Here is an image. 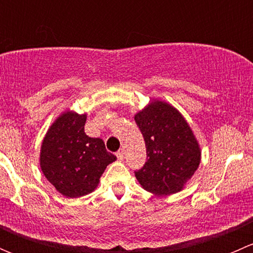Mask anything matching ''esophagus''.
<instances>
[{
  "instance_id": "1",
  "label": "esophagus",
  "mask_w": 253,
  "mask_h": 253,
  "mask_svg": "<svg viewBox=\"0 0 253 253\" xmlns=\"http://www.w3.org/2000/svg\"><path fill=\"white\" fill-rule=\"evenodd\" d=\"M116 157H117V159L119 160H124V158H125V153H124V150H119V152L116 153Z\"/></svg>"
}]
</instances>
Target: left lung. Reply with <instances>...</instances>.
I'll return each instance as SVG.
<instances>
[{
    "mask_svg": "<svg viewBox=\"0 0 253 253\" xmlns=\"http://www.w3.org/2000/svg\"><path fill=\"white\" fill-rule=\"evenodd\" d=\"M144 137L147 162L134 172L141 186L157 196L183 190L201 163V147L190 125L171 104L153 99L134 115Z\"/></svg>",
    "mask_w": 253,
    "mask_h": 253,
    "instance_id": "8db88e82",
    "label": "left lung"
}]
</instances>
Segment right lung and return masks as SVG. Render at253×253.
Returning a JSON list of instances; mask_svg holds the SVG:
<instances>
[{
    "label": "right lung",
    "instance_id": "add662e5",
    "mask_svg": "<svg viewBox=\"0 0 253 253\" xmlns=\"http://www.w3.org/2000/svg\"><path fill=\"white\" fill-rule=\"evenodd\" d=\"M85 121V114L62 112L47 129L40 149L42 174L57 192L68 198L93 192L106 167L116 160L103 139L86 136Z\"/></svg>",
    "mask_w": 253,
    "mask_h": 253
}]
</instances>
